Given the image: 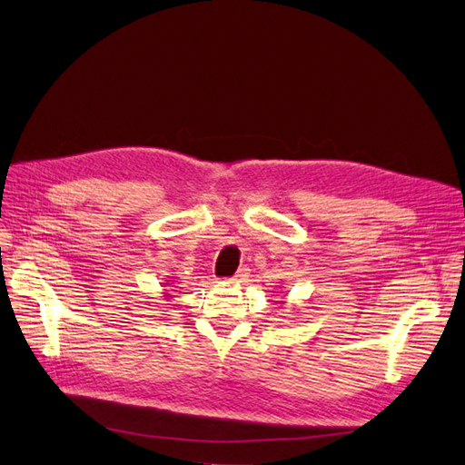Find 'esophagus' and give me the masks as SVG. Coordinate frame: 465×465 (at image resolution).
<instances>
[{"mask_svg": "<svg viewBox=\"0 0 465 465\" xmlns=\"http://www.w3.org/2000/svg\"><path fill=\"white\" fill-rule=\"evenodd\" d=\"M249 268L247 266H243V268H239V271H237V274L232 278V282L233 283H245L247 280H249Z\"/></svg>", "mask_w": 465, "mask_h": 465, "instance_id": "1", "label": "esophagus"}]
</instances>
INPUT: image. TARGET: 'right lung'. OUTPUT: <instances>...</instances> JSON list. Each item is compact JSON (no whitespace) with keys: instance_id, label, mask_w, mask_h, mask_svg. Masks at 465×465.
<instances>
[{"instance_id":"obj_1","label":"right lung","mask_w":465,"mask_h":465,"mask_svg":"<svg viewBox=\"0 0 465 465\" xmlns=\"http://www.w3.org/2000/svg\"><path fill=\"white\" fill-rule=\"evenodd\" d=\"M172 283H173V282H172ZM166 297H170V295H168V293H166Z\"/></svg>"}]
</instances>
